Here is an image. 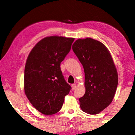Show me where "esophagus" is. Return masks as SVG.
Listing matches in <instances>:
<instances>
[{
	"mask_svg": "<svg viewBox=\"0 0 135 135\" xmlns=\"http://www.w3.org/2000/svg\"><path fill=\"white\" fill-rule=\"evenodd\" d=\"M76 86H77V85H76V83H74V84H72L71 87H72V89H73V90H74L76 89Z\"/></svg>",
	"mask_w": 135,
	"mask_h": 135,
	"instance_id": "1",
	"label": "esophagus"
}]
</instances>
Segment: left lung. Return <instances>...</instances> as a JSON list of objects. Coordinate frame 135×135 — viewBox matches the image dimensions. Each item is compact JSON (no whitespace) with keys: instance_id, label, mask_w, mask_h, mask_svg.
Segmentation results:
<instances>
[{"instance_id":"8db88e82","label":"left lung","mask_w":135,"mask_h":135,"mask_svg":"<svg viewBox=\"0 0 135 135\" xmlns=\"http://www.w3.org/2000/svg\"><path fill=\"white\" fill-rule=\"evenodd\" d=\"M73 51L83 65L86 92L79 99L82 111L97 114L106 108L115 95L118 73L113 59L103 43L90 37L79 38Z\"/></svg>"}]
</instances>
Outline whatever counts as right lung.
Here are the masks:
<instances>
[{
  "instance_id": "obj_1",
  "label": "right lung",
  "mask_w": 135,
  "mask_h": 135,
  "mask_svg": "<svg viewBox=\"0 0 135 135\" xmlns=\"http://www.w3.org/2000/svg\"><path fill=\"white\" fill-rule=\"evenodd\" d=\"M74 38L53 36L42 38L27 59L24 88L32 105L44 115L60 110L71 86L65 81L61 62L70 52Z\"/></svg>"
}]
</instances>
